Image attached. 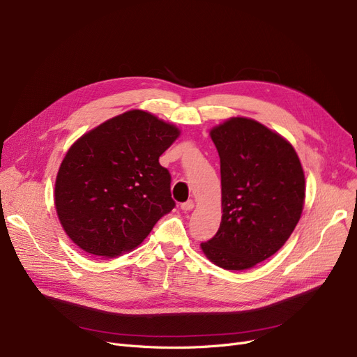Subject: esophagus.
Instances as JSON below:
<instances>
[{
    "label": "esophagus",
    "instance_id": "obj_1",
    "mask_svg": "<svg viewBox=\"0 0 357 357\" xmlns=\"http://www.w3.org/2000/svg\"><path fill=\"white\" fill-rule=\"evenodd\" d=\"M181 208H182L183 211H191V210L194 208V201H192V199L185 201V203L181 204Z\"/></svg>",
    "mask_w": 357,
    "mask_h": 357
}]
</instances>
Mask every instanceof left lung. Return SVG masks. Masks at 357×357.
<instances>
[{
  "instance_id": "1",
  "label": "left lung",
  "mask_w": 357,
  "mask_h": 357,
  "mask_svg": "<svg viewBox=\"0 0 357 357\" xmlns=\"http://www.w3.org/2000/svg\"><path fill=\"white\" fill-rule=\"evenodd\" d=\"M219 151L222 222L201 243L225 270L252 268L290 238L303 210L305 175L284 138L250 118H230L210 131Z\"/></svg>"
}]
</instances>
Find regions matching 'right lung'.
Wrapping results in <instances>:
<instances>
[{
    "label": "right lung",
    "instance_id": "1",
    "mask_svg": "<svg viewBox=\"0 0 357 357\" xmlns=\"http://www.w3.org/2000/svg\"><path fill=\"white\" fill-rule=\"evenodd\" d=\"M179 137L175 126L132 109L77 140L59 166L55 208L70 239L112 258L140 245L175 207L159 158Z\"/></svg>",
    "mask_w": 357,
    "mask_h": 357
}]
</instances>
